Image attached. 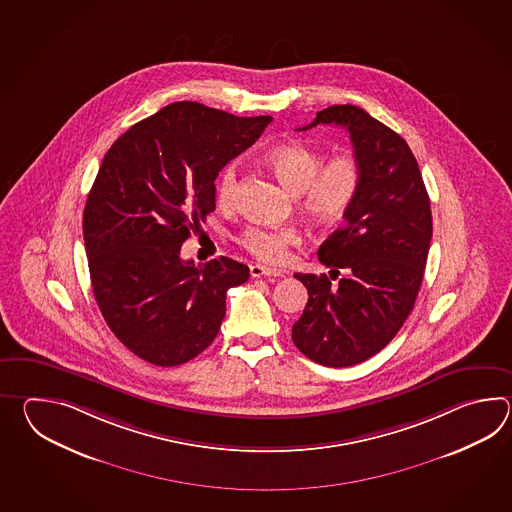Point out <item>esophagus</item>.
Wrapping results in <instances>:
<instances>
[{
    "label": "esophagus",
    "instance_id": "1",
    "mask_svg": "<svg viewBox=\"0 0 512 512\" xmlns=\"http://www.w3.org/2000/svg\"><path fill=\"white\" fill-rule=\"evenodd\" d=\"M251 276L252 278H261V276H269V278H280L283 276L282 271H276V269H269V267H263V265H251Z\"/></svg>",
    "mask_w": 512,
    "mask_h": 512
}]
</instances>
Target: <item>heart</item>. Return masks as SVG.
<instances>
[{"label": "heart", "mask_w": 512, "mask_h": 512, "mask_svg": "<svg viewBox=\"0 0 512 512\" xmlns=\"http://www.w3.org/2000/svg\"><path fill=\"white\" fill-rule=\"evenodd\" d=\"M274 174L293 194L300 207L318 225L333 227L348 216L362 186V164L355 153L342 152L324 163V153L304 142H283L265 153ZM238 196V168L229 164L219 174L216 197L223 208L234 207ZM240 243L258 260L278 263L298 243L293 229L252 225L241 232Z\"/></svg>", "instance_id": "obj_1"}]
</instances>
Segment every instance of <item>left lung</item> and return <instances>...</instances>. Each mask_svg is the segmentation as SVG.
Returning <instances> with one entry per match:
<instances>
[{
    "mask_svg": "<svg viewBox=\"0 0 512 512\" xmlns=\"http://www.w3.org/2000/svg\"><path fill=\"white\" fill-rule=\"evenodd\" d=\"M316 124L349 131L362 164L359 197L318 249L326 267L348 276L300 274L309 300L294 322L293 342L307 359L348 368L392 342L414 309L432 240V210L414 153L399 133L357 106H329Z\"/></svg>",
    "mask_w": 512,
    "mask_h": 512,
    "instance_id": "1",
    "label": "left lung"
}]
</instances>
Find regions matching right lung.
Listing matches in <instances>:
<instances>
[{"instance_id":"add662e5","label":"right lung","mask_w":512,"mask_h":512,"mask_svg":"<svg viewBox=\"0 0 512 512\" xmlns=\"http://www.w3.org/2000/svg\"><path fill=\"white\" fill-rule=\"evenodd\" d=\"M272 117H234L174 102L111 144L84 208L98 309L120 342L155 366H179L218 337L230 287L249 267L181 258L190 230L216 208L221 168L260 139Z\"/></svg>"}]
</instances>
